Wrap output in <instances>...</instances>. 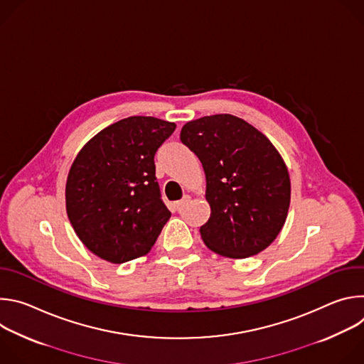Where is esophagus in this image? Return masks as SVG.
I'll return each instance as SVG.
<instances>
[{
	"label": "esophagus",
	"instance_id": "34e87169",
	"mask_svg": "<svg viewBox=\"0 0 364 364\" xmlns=\"http://www.w3.org/2000/svg\"><path fill=\"white\" fill-rule=\"evenodd\" d=\"M188 201H190V196H184V197L180 200V201H176V203H174V207H176L177 210H180L181 207H183L184 204H187Z\"/></svg>",
	"mask_w": 364,
	"mask_h": 364
}]
</instances>
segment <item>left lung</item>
Wrapping results in <instances>:
<instances>
[{
  "label": "left lung",
  "mask_w": 364,
  "mask_h": 364,
  "mask_svg": "<svg viewBox=\"0 0 364 364\" xmlns=\"http://www.w3.org/2000/svg\"><path fill=\"white\" fill-rule=\"evenodd\" d=\"M180 139L205 174L212 213L200 228L204 245L232 259L267 249L282 230L291 201L289 173L274 144L229 114L187 122Z\"/></svg>",
  "instance_id": "left-lung-1"
}]
</instances>
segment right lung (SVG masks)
Here are the masks:
<instances>
[{"instance_id": "add662e5", "label": "right lung", "mask_w": 364, "mask_h": 364, "mask_svg": "<svg viewBox=\"0 0 364 364\" xmlns=\"http://www.w3.org/2000/svg\"><path fill=\"white\" fill-rule=\"evenodd\" d=\"M176 124L121 119L77 152L66 181L68 218L82 243L111 264L146 255L171 218L155 181L154 155Z\"/></svg>"}]
</instances>
